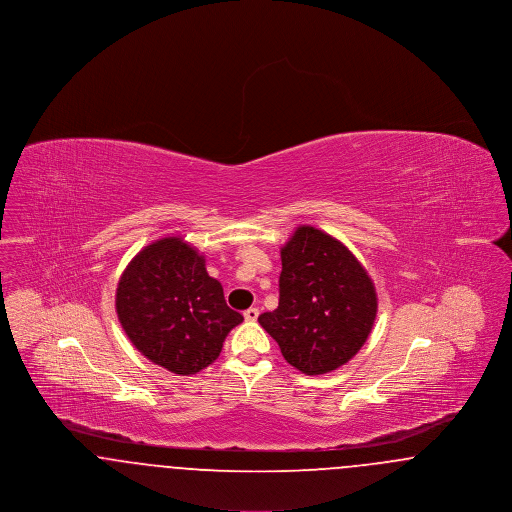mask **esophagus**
<instances>
[{"label":"esophagus","mask_w":512,"mask_h":512,"mask_svg":"<svg viewBox=\"0 0 512 512\" xmlns=\"http://www.w3.org/2000/svg\"><path fill=\"white\" fill-rule=\"evenodd\" d=\"M245 320H249V322H255L257 318H259V309H255V307H251V309H247L244 313Z\"/></svg>","instance_id":"1"}]
</instances>
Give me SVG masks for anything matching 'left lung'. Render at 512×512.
Returning <instances> with one entry per match:
<instances>
[{
    "mask_svg": "<svg viewBox=\"0 0 512 512\" xmlns=\"http://www.w3.org/2000/svg\"><path fill=\"white\" fill-rule=\"evenodd\" d=\"M280 301L259 324L307 376L332 372L365 345L378 311L357 257L315 226H299L280 251Z\"/></svg>",
    "mask_w": 512,
    "mask_h": 512,
    "instance_id": "8db88e82",
    "label": "left lung"
}]
</instances>
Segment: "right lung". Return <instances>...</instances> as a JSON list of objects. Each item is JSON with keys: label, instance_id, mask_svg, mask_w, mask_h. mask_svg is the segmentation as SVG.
<instances>
[{"label": "right lung", "instance_id": "obj_1", "mask_svg": "<svg viewBox=\"0 0 512 512\" xmlns=\"http://www.w3.org/2000/svg\"><path fill=\"white\" fill-rule=\"evenodd\" d=\"M115 307L132 345L180 376L215 363L228 332L244 320L226 305L205 257L180 236L146 245L128 263Z\"/></svg>", "mask_w": 512, "mask_h": 512}]
</instances>
